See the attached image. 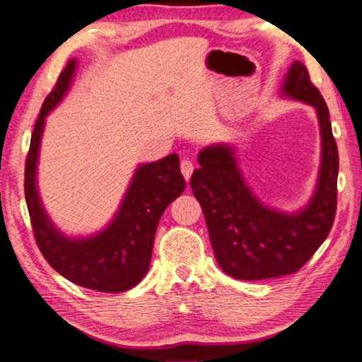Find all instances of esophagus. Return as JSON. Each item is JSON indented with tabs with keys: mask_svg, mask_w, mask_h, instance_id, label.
<instances>
[{
	"mask_svg": "<svg viewBox=\"0 0 362 362\" xmlns=\"http://www.w3.org/2000/svg\"><path fill=\"white\" fill-rule=\"evenodd\" d=\"M192 171H194V162L192 160H189V158L181 160V173H182V176L186 177V181L191 180Z\"/></svg>",
	"mask_w": 362,
	"mask_h": 362,
	"instance_id": "obj_1",
	"label": "esophagus"
}]
</instances>
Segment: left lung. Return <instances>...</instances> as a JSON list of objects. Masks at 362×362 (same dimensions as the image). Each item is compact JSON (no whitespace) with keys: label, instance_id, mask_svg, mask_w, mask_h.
I'll return each instance as SVG.
<instances>
[{"label":"left lung","instance_id":"obj_1","mask_svg":"<svg viewBox=\"0 0 362 362\" xmlns=\"http://www.w3.org/2000/svg\"><path fill=\"white\" fill-rule=\"evenodd\" d=\"M284 97L312 105L320 120L321 167L312 200L300 211L272 210L246 186L227 144L202 149L191 187L204 210L214 257L237 280H267L300 270L332 229L337 210L339 151L325 98L308 69L294 62L281 86Z\"/></svg>","mask_w":362,"mask_h":362}]
</instances>
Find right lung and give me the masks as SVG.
<instances>
[{
	"mask_svg": "<svg viewBox=\"0 0 362 362\" xmlns=\"http://www.w3.org/2000/svg\"><path fill=\"white\" fill-rule=\"evenodd\" d=\"M74 69L76 60H69L41 106L25 163V200L36 245L50 267L78 286L100 293H124L136 286L149 270L158 221L165 208L185 191L186 181L177 154L139 165L110 226L86 238L63 235L42 208L36 165L46 116L65 97Z\"/></svg>",
	"mask_w": 362,
	"mask_h": 362,
	"instance_id": "right-lung-1",
	"label": "right lung"
}]
</instances>
